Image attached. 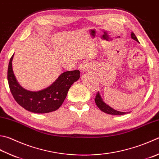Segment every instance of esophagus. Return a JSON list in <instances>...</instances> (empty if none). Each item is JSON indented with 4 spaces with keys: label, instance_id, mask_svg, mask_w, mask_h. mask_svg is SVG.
<instances>
[{
    "label": "esophagus",
    "instance_id": "obj_1",
    "mask_svg": "<svg viewBox=\"0 0 159 159\" xmlns=\"http://www.w3.org/2000/svg\"><path fill=\"white\" fill-rule=\"evenodd\" d=\"M80 69L82 72H86L88 71L90 69V66L89 64L87 62H84L82 64H80Z\"/></svg>",
    "mask_w": 159,
    "mask_h": 159
}]
</instances>
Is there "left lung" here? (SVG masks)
<instances>
[{"instance_id":"8db88e82","label":"left lung","mask_w":159,"mask_h":159,"mask_svg":"<svg viewBox=\"0 0 159 159\" xmlns=\"http://www.w3.org/2000/svg\"><path fill=\"white\" fill-rule=\"evenodd\" d=\"M131 37L134 40L136 41L137 42L139 43V40H138L137 37H136V35L134 34V32L131 33ZM95 102L96 105L102 111H103L104 113H107V114H111V115H124L126 114V112H122V111H117L113 108L111 107L110 106L104 102L103 101L101 95L100 94V93L98 92V93L96 94V97L95 98Z\"/></svg>"}]
</instances>
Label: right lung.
<instances>
[{"label": "right lung", "mask_w": 159, "mask_h": 159, "mask_svg": "<svg viewBox=\"0 0 159 159\" xmlns=\"http://www.w3.org/2000/svg\"><path fill=\"white\" fill-rule=\"evenodd\" d=\"M14 55L9 62L7 80L16 102L27 111L35 113H46L57 110L66 98L71 85L79 80L80 70L66 71L48 87L39 91H30L23 88L15 77L12 69Z\"/></svg>", "instance_id": "add662e5"}]
</instances>
